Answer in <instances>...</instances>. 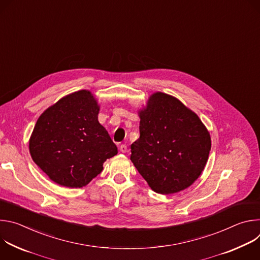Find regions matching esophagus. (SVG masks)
<instances>
[{
  "instance_id": "34e87169",
  "label": "esophagus",
  "mask_w": 260,
  "mask_h": 260,
  "mask_svg": "<svg viewBox=\"0 0 260 260\" xmlns=\"http://www.w3.org/2000/svg\"><path fill=\"white\" fill-rule=\"evenodd\" d=\"M119 150H120L122 153H125V152L127 151V147H126V145H124V144L120 145V147H119Z\"/></svg>"
}]
</instances>
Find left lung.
Returning a JSON list of instances; mask_svg holds the SVG:
<instances>
[{
	"instance_id": "obj_1",
	"label": "left lung",
	"mask_w": 260,
	"mask_h": 260,
	"mask_svg": "<svg viewBox=\"0 0 260 260\" xmlns=\"http://www.w3.org/2000/svg\"><path fill=\"white\" fill-rule=\"evenodd\" d=\"M140 138L131 146V160L157 193L186 189L201 176L211 138L199 116L178 99L155 92L139 111Z\"/></svg>"
}]
</instances>
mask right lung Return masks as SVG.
Here are the masks:
<instances>
[{"mask_svg": "<svg viewBox=\"0 0 260 260\" xmlns=\"http://www.w3.org/2000/svg\"><path fill=\"white\" fill-rule=\"evenodd\" d=\"M100 106L88 90L60 99L41 114L29 139V153L53 182L70 188L87 185L117 154V147L100 124Z\"/></svg>", "mask_w": 260, "mask_h": 260, "instance_id": "add662e5", "label": "right lung"}]
</instances>
